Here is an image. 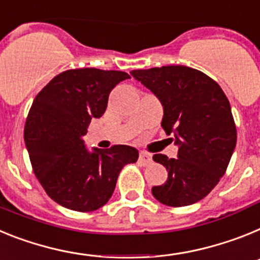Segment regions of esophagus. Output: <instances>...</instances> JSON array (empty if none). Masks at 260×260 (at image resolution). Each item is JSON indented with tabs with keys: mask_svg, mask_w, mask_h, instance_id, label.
Returning a JSON list of instances; mask_svg holds the SVG:
<instances>
[{
	"mask_svg": "<svg viewBox=\"0 0 260 260\" xmlns=\"http://www.w3.org/2000/svg\"><path fill=\"white\" fill-rule=\"evenodd\" d=\"M139 162L141 165H148L152 162V157H150V154H148V153L141 152L139 154Z\"/></svg>",
	"mask_w": 260,
	"mask_h": 260,
	"instance_id": "1",
	"label": "esophagus"
}]
</instances>
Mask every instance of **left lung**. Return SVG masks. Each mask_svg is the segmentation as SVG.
<instances>
[{"label":"left lung","mask_w":260,"mask_h":260,"mask_svg":"<svg viewBox=\"0 0 260 260\" xmlns=\"http://www.w3.org/2000/svg\"><path fill=\"white\" fill-rule=\"evenodd\" d=\"M131 74L159 99L162 128L179 148L178 158L153 155L168 170V180L153 187V196L169 207L198 203L220 182L236 148V124L225 92L211 77L183 65Z\"/></svg>","instance_id":"left-lung-1"}]
</instances>
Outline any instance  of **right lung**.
Masks as SVG:
<instances>
[{
  "label": "right lung",
  "mask_w": 260,
  "mask_h": 260,
  "mask_svg": "<svg viewBox=\"0 0 260 260\" xmlns=\"http://www.w3.org/2000/svg\"><path fill=\"white\" fill-rule=\"evenodd\" d=\"M125 72L95 68L57 74L35 96L24 125L32 170L57 204L77 212L101 208L114 193L119 173L139 158L137 149L114 145L89 152L82 137L102 116L108 95Z\"/></svg>",
  "instance_id": "1"
}]
</instances>
